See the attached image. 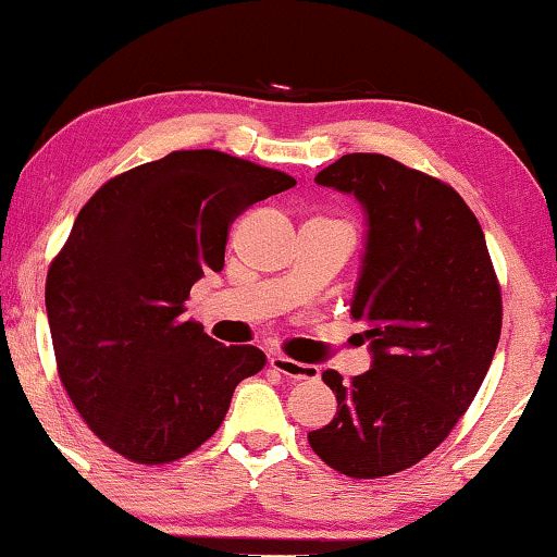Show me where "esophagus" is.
Masks as SVG:
<instances>
[{"label":"esophagus","mask_w":557,"mask_h":557,"mask_svg":"<svg viewBox=\"0 0 557 557\" xmlns=\"http://www.w3.org/2000/svg\"><path fill=\"white\" fill-rule=\"evenodd\" d=\"M269 364L281 375L294 377V380H319V368L317 364H307V362H296L286 355H271Z\"/></svg>","instance_id":"34e87169"}]
</instances>
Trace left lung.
<instances>
[{
	"instance_id": "obj_1",
	"label": "left lung",
	"mask_w": 557,
	"mask_h": 557,
	"mask_svg": "<svg viewBox=\"0 0 557 557\" xmlns=\"http://www.w3.org/2000/svg\"><path fill=\"white\" fill-rule=\"evenodd\" d=\"M355 195L368 246L349 314L372 368L342 383L337 416L309 433L339 474L380 479L429 456L474 400L502 332V292L482 225L446 182L383 154H345L314 177Z\"/></svg>"
}]
</instances>
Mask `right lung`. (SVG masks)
I'll return each instance as SVG.
<instances>
[{
	"label": "right lung",
	"instance_id": "right-lung-1",
	"mask_svg": "<svg viewBox=\"0 0 557 557\" xmlns=\"http://www.w3.org/2000/svg\"><path fill=\"white\" fill-rule=\"evenodd\" d=\"M215 149L172 151L106 182L50 263L45 307L58 375L88 429L136 463H170L220 429L235 385L263 370L250 345L185 322L189 288L223 271L233 220L294 187Z\"/></svg>",
	"mask_w": 557,
	"mask_h": 557
}]
</instances>
